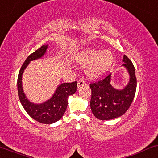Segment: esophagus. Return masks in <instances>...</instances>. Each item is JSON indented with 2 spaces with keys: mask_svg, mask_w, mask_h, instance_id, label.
Listing matches in <instances>:
<instances>
[{
  "mask_svg": "<svg viewBox=\"0 0 158 158\" xmlns=\"http://www.w3.org/2000/svg\"><path fill=\"white\" fill-rule=\"evenodd\" d=\"M85 85V81L83 79H80L77 82V88H81Z\"/></svg>",
  "mask_w": 158,
  "mask_h": 158,
  "instance_id": "obj_1",
  "label": "esophagus"
}]
</instances>
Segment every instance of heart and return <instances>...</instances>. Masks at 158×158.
I'll return each instance as SVG.
<instances>
[{"label":"heart","mask_w":158,"mask_h":158,"mask_svg":"<svg viewBox=\"0 0 158 158\" xmlns=\"http://www.w3.org/2000/svg\"><path fill=\"white\" fill-rule=\"evenodd\" d=\"M75 60L81 65H87L85 73L88 77L98 78L110 70L114 62V57L109 49L100 51L90 48L77 55Z\"/></svg>","instance_id":"1"}]
</instances>
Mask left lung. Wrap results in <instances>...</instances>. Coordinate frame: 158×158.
<instances>
[{
  "instance_id": "obj_1",
  "label": "left lung",
  "mask_w": 158,
  "mask_h": 158,
  "mask_svg": "<svg viewBox=\"0 0 158 158\" xmlns=\"http://www.w3.org/2000/svg\"><path fill=\"white\" fill-rule=\"evenodd\" d=\"M122 61V66L127 68L129 75V83L123 89L117 90L111 85V74L90 84V109L95 117L100 120L114 119L122 116L129 109L135 98L137 88L135 67L125 55Z\"/></svg>"
}]
</instances>
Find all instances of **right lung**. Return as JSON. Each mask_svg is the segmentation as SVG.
<instances>
[{
	"instance_id": "add662e5",
	"label": "right lung",
	"mask_w": 158,
	"mask_h": 158,
	"mask_svg": "<svg viewBox=\"0 0 158 158\" xmlns=\"http://www.w3.org/2000/svg\"><path fill=\"white\" fill-rule=\"evenodd\" d=\"M47 47L48 44L43 45L27 58L19 71L17 86L19 100L27 114L38 122L50 124L57 122L62 117L68 106V96L76 92L77 82L60 84L56 89L53 96L49 100L42 103L36 104L28 100L22 88L23 71L30 62L42 57L46 52Z\"/></svg>"
}]
</instances>
